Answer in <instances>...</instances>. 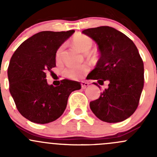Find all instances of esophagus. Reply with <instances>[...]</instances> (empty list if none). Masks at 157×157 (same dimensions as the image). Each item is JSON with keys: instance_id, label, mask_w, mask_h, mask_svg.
<instances>
[{"instance_id": "1", "label": "esophagus", "mask_w": 157, "mask_h": 157, "mask_svg": "<svg viewBox=\"0 0 157 157\" xmlns=\"http://www.w3.org/2000/svg\"><path fill=\"white\" fill-rule=\"evenodd\" d=\"M89 84H90V83H89L88 82L82 81L81 82V87L83 89H85L86 87H87V86H89Z\"/></svg>"}]
</instances>
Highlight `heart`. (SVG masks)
Here are the masks:
<instances>
[{
    "label": "heart",
    "instance_id": "obj_1",
    "mask_svg": "<svg viewBox=\"0 0 157 157\" xmlns=\"http://www.w3.org/2000/svg\"><path fill=\"white\" fill-rule=\"evenodd\" d=\"M72 45L73 46L80 52L86 53L87 52L92 45H93V40L91 38L86 35L81 34V33H77L74 38L72 39ZM63 46H61L57 50L56 54H55V59L58 62H60L61 60V55H62ZM88 67L86 65L82 66H72V67H68L64 71V74L67 77L72 80H77L80 78L85 73L88 71Z\"/></svg>",
    "mask_w": 157,
    "mask_h": 157
}]
</instances>
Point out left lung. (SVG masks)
Masks as SVG:
<instances>
[{"label": "left lung", "instance_id": "left-lung-1", "mask_svg": "<svg viewBox=\"0 0 157 157\" xmlns=\"http://www.w3.org/2000/svg\"><path fill=\"white\" fill-rule=\"evenodd\" d=\"M82 33L97 44L100 54L96 67L89 74L90 79L102 84L109 81L99 99L90 102V109L105 122L124 121L137 109L144 88V69L138 50L127 36L110 26Z\"/></svg>", "mask_w": 157, "mask_h": 157}]
</instances>
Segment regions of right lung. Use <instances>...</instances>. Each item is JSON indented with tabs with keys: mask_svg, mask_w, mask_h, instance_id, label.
<instances>
[{
	"mask_svg": "<svg viewBox=\"0 0 157 157\" xmlns=\"http://www.w3.org/2000/svg\"><path fill=\"white\" fill-rule=\"evenodd\" d=\"M74 32H39L24 41L11 58L10 93L20 113L32 122L47 124L58 119L71 92L81 88L74 80L65 79L54 86L46 80V72L56 67L57 50Z\"/></svg>",
	"mask_w": 157,
	"mask_h": 157,
	"instance_id": "add662e5",
	"label": "right lung"
}]
</instances>
